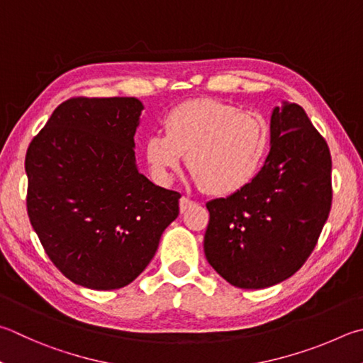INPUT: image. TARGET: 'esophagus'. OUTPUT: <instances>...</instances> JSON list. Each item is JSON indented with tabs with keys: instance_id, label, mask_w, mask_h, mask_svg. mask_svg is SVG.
I'll use <instances>...</instances> for the list:
<instances>
[{
	"instance_id": "obj_1",
	"label": "esophagus",
	"mask_w": 363,
	"mask_h": 363,
	"mask_svg": "<svg viewBox=\"0 0 363 363\" xmlns=\"http://www.w3.org/2000/svg\"><path fill=\"white\" fill-rule=\"evenodd\" d=\"M192 204H195V201L189 200L187 196H182V199L179 200V209H181V213H186V209L192 206Z\"/></svg>"
}]
</instances>
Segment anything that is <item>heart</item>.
Masks as SVG:
<instances>
[{"mask_svg": "<svg viewBox=\"0 0 363 363\" xmlns=\"http://www.w3.org/2000/svg\"><path fill=\"white\" fill-rule=\"evenodd\" d=\"M150 135L144 155L160 181L179 169L182 155L196 184L211 195H232L259 174L272 147V127L257 111L217 100L177 104Z\"/></svg>", "mask_w": 363, "mask_h": 363, "instance_id": "obj_1", "label": "heart"}]
</instances>
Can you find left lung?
Instances as JSON below:
<instances>
[{"instance_id": "1", "label": "left lung", "mask_w": 363, "mask_h": 363, "mask_svg": "<svg viewBox=\"0 0 363 363\" xmlns=\"http://www.w3.org/2000/svg\"><path fill=\"white\" fill-rule=\"evenodd\" d=\"M327 141L295 103L274 108L272 149L252 181L206 203L204 255L235 287L263 289L291 278L318 245L332 208Z\"/></svg>"}]
</instances>
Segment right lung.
I'll use <instances>...</instances> for the list:
<instances>
[{"label":"right lung","instance_id":"obj_1","mask_svg":"<svg viewBox=\"0 0 363 363\" xmlns=\"http://www.w3.org/2000/svg\"><path fill=\"white\" fill-rule=\"evenodd\" d=\"M138 98L74 96L33 138L26 211L52 263L74 284L113 291L149 265L181 195L138 173Z\"/></svg>","mask_w":363,"mask_h":363}]
</instances>
